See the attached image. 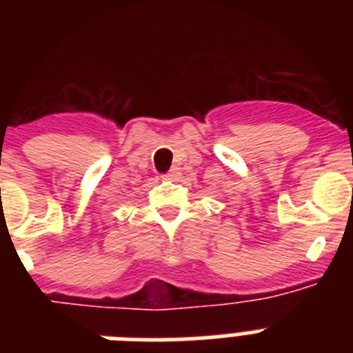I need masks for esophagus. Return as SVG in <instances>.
I'll use <instances>...</instances> for the list:
<instances>
[{"mask_svg":"<svg viewBox=\"0 0 353 353\" xmlns=\"http://www.w3.org/2000/svg\"><path fill=\"white\" fill-rule=\"evenodd\" d=\"M179 174H180L179 168H173V170L168 171L166 174H162V179H164V180H174V179H176V176H179Z\"/></svg>","mask_w":353,"mask_h":353,"instance_id":"obj_1","label":"esophagus"}]
</instances>
